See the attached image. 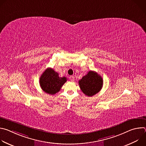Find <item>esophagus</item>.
<instances>
[{
    "mask_svg": "<svg viewBox=\"0 0 146 146\" xmlns=\"http://www.w3.org/2000/svg\"><path fill=\"white\" fill-rule=\"evenodd\" d=\"M69 79H70V81H73L74 80V77L73 76H70V77H69Z\"/></svg>",
    "mask_w": 146,
    "mask_h": 146,
    "instance_id": "esophagus-1",
    "label": "esophagus"
}]
</instances>
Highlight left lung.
<instances>
[{
    "label": "left lung",
    "mask_w": 146,
    "mask_h": 146,
    "mask_svg": "<svg viewBox=\"0 0 146 146\" xmlns=\"http://www.w3.org/2000/svg\"><path fill=\"white\" fill-rule=\"evenodd\" d=\"M102 77L94 71H89L87 74L79 80L78 84L82 92L86 96H92L98 93L103 87Z\"/></svg>",
    "instance_id": "left-lung-1"
}]
</instances>
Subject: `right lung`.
I'll list each match as a JSON object with an SVG mask.
<instances>
[{
  "label": "right lung",
  "instance_id": "1",
  "mask_svg": "<svg viewBox=\"0 0 146 146\" xmlns=\"http://www.w3.org/2000/svg\"><path fill=\"white\" fill-rule=\"evenodd\" d=\"M66 81V77H60L53 69L47 68L40 77V86L46 93L54 95L60 91Z\"/></svg>",
  "mask_w": 146,
  "mask_h": 146
}]
</instances>
